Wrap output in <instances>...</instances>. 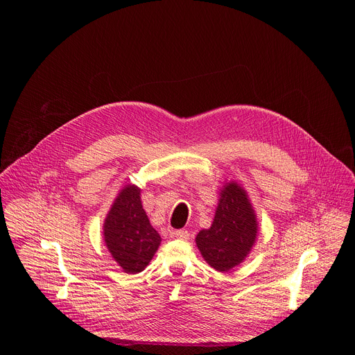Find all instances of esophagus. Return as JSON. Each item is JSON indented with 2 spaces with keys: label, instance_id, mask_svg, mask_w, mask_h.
Wrapping results in <instances>:
<instances>
[{
  "label": "esophagus",
  "instance_id": "1",
  "mask_svg": "<svg viewBox=\"0 0 355 355\" xmlns=\"http://www.w3.org/2000/svg\"><path fill=\"white\" fill-rule=\"evenodd\" d=\"M175 237L180 239V240H188L189 239V232L185 230V229H180V230H175L174 232Z\"/></svg>",
  "mask_w": 355,
  "mask_h": 355
}]
</instances>
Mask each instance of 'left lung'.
Segmentation results:
<instances>
[{
    "label": "left lung",
    "instance_id": "left-lung-1",
    "mask_svg": "<svg viewBox=\"0 0 355 355\" xmlns=\"http://www.w3.org/2000/svg\"><path fill=\"white\" fill-rule=\"evenodd\" d=\"M257 227L244 189L232 181L220 191L214 223L198 233L196 245L211 267L225 272L247 257L256 241Z\"/></svg>",
    "mask_w": 355,
    "mask_h": 355
}]
</instances>
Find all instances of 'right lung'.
<instances>
[{
	"mask_svg": "<svg viewBox=\"0 0 355 355\" xmlns=\"http://www.w3.org/2000/svg\"><path fill=\"white\" fill-rule=\"evenodd\" d=\"M104 239L115 261L128 274L143 271L157 251L162 237L141 207L140 189L126 185L105 219Z\"/></svg>",
	"mask_w": 355,
	"mask_h": 355,
	"instance_id": "right-lung-1",
	"label": "right lung"
}]
</instances>
